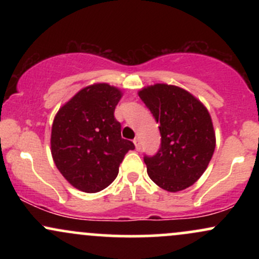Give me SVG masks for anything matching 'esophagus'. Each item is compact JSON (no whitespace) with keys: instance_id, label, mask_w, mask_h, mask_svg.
<instances>
[{"instance_id":"34e87169","label":"esophagus","mask_w":259,"mask_h":259,"mask_svg":"<svg viewBox=\"0 0 259 259\" xmlns=\"http://www.w3.org/2000/svg\"><path fill=\"white\" fill-rule=\"evenodd\" d=\"M134 144H135L136 150H140V148H141V142H140V139L139 138L134 139Z\"/></svg>"}]
</instances>
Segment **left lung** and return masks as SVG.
I'll use <instances>...</instances> for the list:
<instances>
[{
    "label": "left lung",
    "instance_id": "1",
    "mask_svg": "<svg viewBox=\"0 0 259 259\" xmlns=\"http://www.w3.org/2000/svg\"><path fill=\"white\" fill-rule=\"evenodd\" d=\"M159 124L160 147L145 156L147 174L169 192L185 190L201 178L215 148V134L207 108L184 89L156 84L139 91Z\"/></svg>",
    "mask_w": 259,
    "mask_h": 259
}]
</instances>
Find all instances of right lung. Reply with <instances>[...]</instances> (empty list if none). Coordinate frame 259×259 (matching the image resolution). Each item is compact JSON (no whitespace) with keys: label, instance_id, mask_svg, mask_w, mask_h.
Wrapping results in <instances>:
<instances>
[{"label":"right lung","instance_id":"1","mask_svg":"<svg viewBox=\"0 0 259 259\" xmlns=\"http://www.w3.org/2000/svg\"><path fill=\"white\" fill-rule=\"evenodd\" d=\"M121 91L108 84L80 90L59 108L52 124L51 153L56 167L80 191L99 192L117 178L127 151L114 109Z\"/></svg>","mask_w":259,"mask_h":259}]
</instances>
